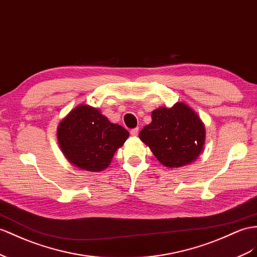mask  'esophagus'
<instances>
[{"mask_svg":"<svg viewBox=\"0 0 257 257\" xmlns=\"http://www.w3.org/2000/svg\"><path fill=\"white\" fill-rule=\"evenodd\" d=\"M138 133H139V129L136 128V129H133V130L130 131V135H131V136H134V137H136V136H138Z\"/></svg>","mask_w":257,"mask_h":257,"instance_id":"esophagus-1","label":"esophagus"}]
</instances>
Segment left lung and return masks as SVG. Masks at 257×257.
<instances>
[{
	"mask_svg": "<svg viewBox=\"0 0 257 257\" xmlns=\"http://www.w3.org/2000/svg\"><path fill=\"white\" fill-rule=\"evenodd\" d=\"M140 140L167 168L189 165L205 146V126L195 111L183 102L152 111V121L140 131Z\"/></svg>",
	"mask_w": 257,
	"mask_h": 257,
	"instance_id": "obj_1",
	"label": "left lung"
}]
</instances>
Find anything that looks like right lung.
I'll list each match as a JSON object with an SVG mask.
<instances>
[{
    "label": "right lung",
    "mask_w": 257,
    "mask_h": 257,
    "mask_svg": "<svg viewBox=\"0 0 257 257\" xmlns=\"http://www.w3.org/2000/svg\"><path fill=\"white\" fill-rule=\"evenodd\" d=\"M128 137L126 129L88 104L72 108L57 127V142L66 160L91 173L106 169Z\"/></svg>",
    "instance_id": "right-lung-1"
}]
</instances>
